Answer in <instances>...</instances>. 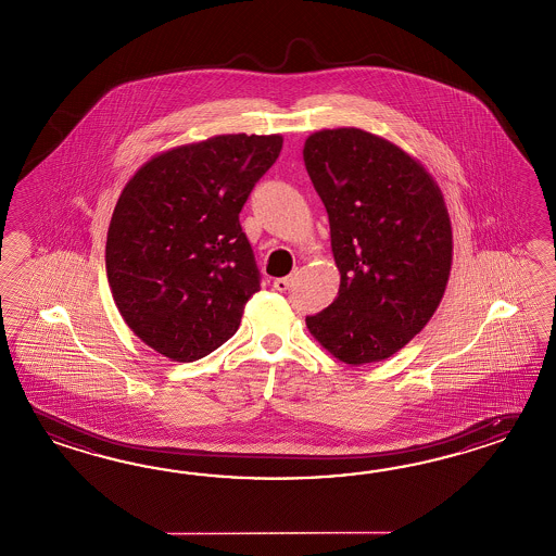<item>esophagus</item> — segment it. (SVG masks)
<instances>
[{"label": "esophagus", "instance_id": "esophagus-1", "mask_svg": "<svg viewBox=\"0 0 556 556\" xmlns=\"http://www.w3.org/2000/svg\"><path fill=\"white\" fill-rule=\"evenodd\" d=\"M288 286H290V278H276V280H274V288H276L278 292H286Z\"/></svg>", "mask_w": 556, "mask_h": 556}]
</instances>
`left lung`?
<instances>
[{
  "label": "left lung",
  "instance_id": "1",
  "mask_svg": "<svg viewBox=\"0 0 556 556\" xmlns=\"http://www.w3.org/2000/svg\"><path fill=\"white\" fill-rule=\"evenodd\" d=\"M325 203L339 296L306 327L330 355L367 365L428 325L450 280L454 236L443 193L421 161L363 128H323L302 149Z\"/></svg>",
  "mask_w": 556,
  "mask_h": 556
}]
</instances>
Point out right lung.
Wrapping results in <instances>:
<instances>
[{
	"label": "right lung",
	"mask_w": 556,
	"mask_h": 556,
	"mask_svg": "<svg viewBox=\"0 0 556 556\" xmlns=\"http://www.w3.org/2000/svg\"><path fill=\"white\" fill-rule=\"evenodd\" d=\"M282 135H215L143 163L106 233L114 304L141 341L177 363L231 339L260 290L240 212Z\"/></svg>",
	"instance_id": "add662e5"
}]
</instances>
